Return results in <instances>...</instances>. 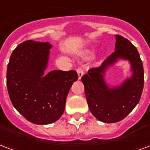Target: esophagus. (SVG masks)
<instances>
[{"mask_svg":"<svg viewBox=\"0 0 150 150\" xmlns=\"http://www.w3.org/2000/svg\"><path fill=\"white\" fill-rule=\"evenodd\" d=\"M77 73H78L79 79H80L82 78V76L83 75V69L82 67H79L78 69H77Z\"/></svg>","mask_w":150,"mask_h":150,"instance_id":"34e87169","label":"esophagus"}]
</instances>
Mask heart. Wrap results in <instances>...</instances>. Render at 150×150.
<instances>
[{
    "label": "heart",
    "mask_w": 150,
    "mask_h": 150,
    "mask_svg": "<svg viewBox=\"0 0 150 150\" xmlns=\"http://www.w3.org/2000/svg\"><path fill=\"white\" fill-rule=\"evenodd\" d=\"M93 52H94L93 50H86V51H85V52H83L82 53V55H83V57L84 59H89L92 56Z\"/></svg>",
    "instance_id": "1"
}]
</instances>
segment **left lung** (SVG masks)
I'll return each mask as SVG.
<instances>
[{
	"mask_svg": "<svg viewBox=\"0 0 150 150\" xmlns=\"http://www.w3.org/2000/svg\"><path fill=\"white\" fill-rule=\"evenodd\" d=\"M115 39V52L100 67L90 69L81 79L90 111L105 123L124 119L139 103L144 86L142 61L137 48L121 35H116ZM119 60L128 61L132 75L117 86H110L105 75Z\"/></svg>",
	"mask_w": 150,
	"mask_h": 150,
	"instance_id": "1",
	"label": "left lung"
}]
</instances>
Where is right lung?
Segmentation results:
<instances>
[{
    "mask_svg": "<svg viewBox=\"0 0 150 150\" xmlns=\"http://www.w3.org/2000/svg\"><path fill=\"white\" fill-rule=\"evenodd\" d=\"M52 45L24 41L11 55L7 67V88L17 111L30 122L47 125L64 114L67 96L78 79L75 71L53 70L45 74Z\"/></svg>",
    "mask_w": 150,
    "mask_h": 150,
    "instance_id": "add662e5",
    "label": "right lung"
}]
</instances>
